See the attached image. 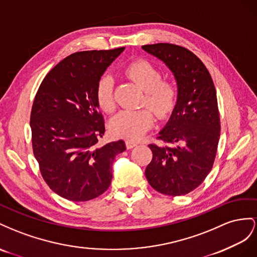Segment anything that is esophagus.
<instances>
[{
  "instance_id": "obj_1",
  "label": "esophagus",
  "mask_w": 257,
  "mask_h": 257,
  "mask_svg": "<svg viewBox=\"0 0 257 257\" xmlns=\"http://www.w3.org/2000/svg\"><path fill=\"white\" fill-rule=\"evenodd\" d=\"M126 148L128 149V150H130V149H134L135 146H137L138 145V142H136V141H133V140H126Z\"/></svg>"
}]
</instances>
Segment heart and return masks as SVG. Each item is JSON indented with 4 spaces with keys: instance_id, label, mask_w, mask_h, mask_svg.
Here are the masks:
<instances>
[{
    "instance_id": "obj_1",
    "label": "heart",
    "mask_w": 257,
    "mask_h": 257,
    "mask_svg": "<svg viewBox=\"0 0 257 257\" xmlns=\"http://www.w3.org/2000/svg\"><path fill=\"white\" fill-rule=\"evenodd\" d=\"M124 74L145 91L143 104L148 105L160 119L169 116L178 103V86L170 79H161V72L146 59H137L124 69ZM96 102L105 113H112L115 106L114 79L111 75L102 76L96 87ZM149 108L139 111H121L109 121V130L116 136L136 140L152 128L155 121Z\"/></svg>"
}]
</instances>
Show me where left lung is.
I'll list each match as a JSON object with an SVG mask.
<instances>
[{
  "label": "left lung",
  "instance_id": "8db88e82",
  "mask_svg": "<svg viewBox=\"0 0 257 257\" xmlns=\"http://www.w3.org/2000/svg\"><path fill=\"white\" fill-rule=\"evenodd\" d=\"M164 61L177 79V106L157 139L150 144L153 158L145 177L158 193L182 196L199 186L212 169L221 135L213 80L192 51L169 43L144 45Z\"/></svg>",
  "mask_w": 257,
  "mask_h": 257
}]
</instances>
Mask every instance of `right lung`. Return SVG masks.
<instances>
[{"label":"right lung","mask_w":257,"mask_h":257,"mask_svg":"<svg viewBox=\"0 0 257 257\" xmlns=\"http://www.w3.org/2000/svg\"><path fill=\"white\" fill-rule=\"evenodd\" d=\"M124 47L78 51L58 63L35 94L30 126L33 154L44 181L72 201L97 198L112 181V164L126 150L122 140L98 144L104 119L96 87Z\"/></svg>","instance_id":"obj_1"}]
</instances>
